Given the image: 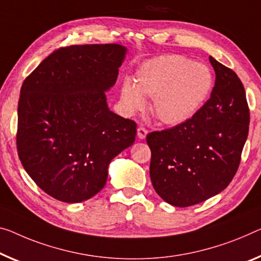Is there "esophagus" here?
I'll list each match as a JSON object with an SVG mask.
<instances>
[{
  "label": "esophagus",
  "instance_id": "obj_1",
  "mask_svg": "<svg viewBox=\"0 0 261 261\" xmlns=\"http://www.w3.org/2000/svg\"><path fill=\"white\" fill-rule=\"evenodd\" d=\"M147 134H148V130L146 129V128L142 127V126H140V127L138 128V138H139L140 140L146 139Z\"/></svg>",
  "mask_w": 261,
  "mask_h": 261
}]
</instances>
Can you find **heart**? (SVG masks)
Here are the masks:
<instances>
[{
  "instance_id": "b5f03b06",
  "label": "heart",
  "mask_w": 261,
  "mask_h": 261,
  "mask_svg": "<svg viewBox=\"0 0 261 261\" xmlns=\"http://www.w3.org/2000/svg\"><path fill=\"white\" fill-rule=\"evenodd\" d=\"M133 83L126 80L120 102L128 113L146 106L153 97V110L164 125L178 126L195 117L209 99L214 75L209 66L181 55H162L143 62L135 70Z\"/></svg>"
}]
</instances>
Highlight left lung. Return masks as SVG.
Segmentation results:
<instances>
[{
    "label": "left lung",
    "mask_w": 261,
    "mask_h": 261,
    "mask_svg": "<svg viewBox=\"0 0 261 261\" xmlns=\"http://www.w3.org/2000/svg\"><path fill=\"white\" fill-rule=\"evenodd\" d=\"M209 59L216 82L202 110L182 125L147 135L151 184L174 206L195 205L225 189L248 135L250 110L242 82L236 72Z\"/></svg>",
    "instance_id": "1"
}]
</instances>
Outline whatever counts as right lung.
Returning <instances> with one entry per match:
<instances>
[{
	"instance_id": "obj_1",
	"label": "right lung",
	"mask_w": 261,
	"mask_h": 261,
	"mask_svg": "<svg viewBox=\"0 0 261 261\" xmlns=\"http://www.w3.org/2000/svg\"><path fill=\"white\" fill-rule=\"evenodd\" d=\"M127 49L71 45L52 52L24 80L17 150L28 175L58 200L79 203L105 187L108 166L135 141L136 123L108 108Z\"/></svg>"
}]
</instances>
